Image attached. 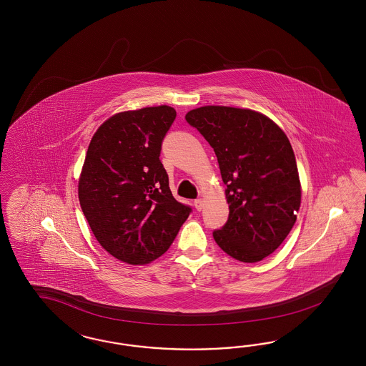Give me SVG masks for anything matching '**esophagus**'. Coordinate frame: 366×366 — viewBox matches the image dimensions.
<instances>
[{
	"label": "esophagus",
	"instance_id": "1",
	"mask_svg": "<svg viewBox=\"0 0 366 366\" xmlns=\"http://www.w3.org/2000/svg\"><path fill=\"white\" fill-rule=\"evenodd\" d=\"M194 207H196V209H197V211H202V208H204V199H194Z\"/></svg>",
	"mask_w": 366,
	"mask_h": 366
}]
</instances>
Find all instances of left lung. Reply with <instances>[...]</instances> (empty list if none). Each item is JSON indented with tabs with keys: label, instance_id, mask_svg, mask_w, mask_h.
<instances>
[{
	"label": "left lung",
	"instance_id": "left-lung-1",
	"mask_svg": "<svg viewBox=\"0 0 366 366\" xmlns=\"http://www.w3.org/2000/svg\"><path fill=\"white\" fill-rule=\"evenodd\" d=\"M185 119L217 157L228 222L213 232L227 255L256 263L271 255L297 222L302 187L287 135L259 111L202 106Z\"/></svg>",
	"mask_w": 366,
	"mask_h": 366
}]
</instances>
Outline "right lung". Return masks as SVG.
<instances>
[{
    "instance_id": "obj_1",
    "label": "right lung",
    "mask_w": 366,
    "mask_h": 366,
    "mask_svg": "<svg viewBox=\"0 0 366 366\" xmlns=\"http://www.w3.org/2000/svg\"><path fill=\"white\" fill-rule=\"evenodd\" d=\"M176 110L162 104L114 114L95 132L79 177L81 211L100 245L133 266L165 254L188 219L159 161Z\"/></svg>"
}]
</instances>
